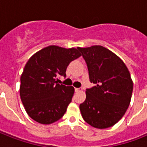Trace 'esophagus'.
I'll return each instance as SVG.
<instances>
[{"label":"esophagus","instance_id":"1","mask_svg":"<svg viewBox=\"0 0 147 147\" xmlns=\"http://www.w3.org/2000/svg\"><path fill=\"white\" fill-rule=\"evenodd\" d=\"M82 88H75V91H76V92H80V91H82Z\"/></svg>","mask_w":147,"mask_h":147}]
</instances>
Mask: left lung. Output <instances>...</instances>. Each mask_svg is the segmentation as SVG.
Returning a JSON list of instances; mask_svg holds the SVG:
<instances>
[{
	"label": "left lung",
	"mask_w": 147,
	"mask_h": 147,
	"mask_svg": "<svg viewBox=\"0 0 147 147\" xmlns=\"http://www.w3.org/2000/svg\"><path fill=\"white\" fill-rule=\"evenodd\" d=\"M78 49L87 64L90 82L86 99L81 104L83 119L92 127L114 126L124 115L133 92V82L124 62L109 49L92 46Z\"/></svg>",
	"instance_id": "8db88e82"
}]
</instances>
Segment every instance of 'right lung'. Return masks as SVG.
I'll use <instances>...</instances> for the list:
<instances>
[{
    "mask_svg": "<svg viewBox=\"0 0 147 147\" xmlns=\"http://www.w3.org/2000/svg\"><path fill=\"white\" fill-rule=\"evenodd\" d=\"M81 55L76 48L49 46L36 53L26 62L20 77V95L33 120L50 124L62 118L75 89L59 85L57 77H65L69 63Z\"/></svg>",
    "mask_w": 147,
    "mask_h": 147,
    "instance_id": "right-lung-1",
    "label": "right lung"
}]
</instances>
